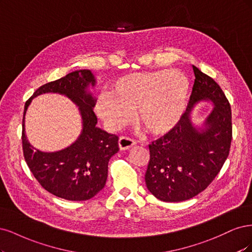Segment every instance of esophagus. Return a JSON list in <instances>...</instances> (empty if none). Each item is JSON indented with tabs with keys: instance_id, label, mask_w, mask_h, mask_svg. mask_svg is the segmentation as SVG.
<instances>
[{
	"instance_id": "obj_1",
	"label": "esophagus",
	"mask_w": 252,
	"mask_h": 252,
	"mask_svg": "<svg viewBox=\"0 0 252 252\" xmlns=\"http://www.w3.org/2000/svg\"><path fill=\"white\" fill-rule=\"evenodd\" d=\"M136 144V140H134L133 138L131 137H126V136H123L120 137L119 139V148L120 150H128L131 149L132 147Z\"/></svg>"
}]
</instances>
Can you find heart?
<instances>
[{"label":"heart","mask_w":252,"mask_h":252,"mask_svg":"<svg viewBox=\"0 0 252 252\" xmlns=\"http://www.w3.org/2000/svg\"><path fill=\"white\" fill-rule=\"evenodd\" d=\"M189 94V83L180 71L134 73L118 78L111 93L99 97L96 111L114 128L126 125L135 111L145 131L161 135L179 123Z\"/></svg>","instance_id":"1"}]
</instances>
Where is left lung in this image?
I'll use <instances>...</instances> for the list:
<instances>
[{
	"label": "left lung",
	"instance_id": "1",
	"mask_svg": "<svg viewBox=\"0 0 252 252\" xmlns=\"http://www.w3.org/2000/svg\"><path fill=\"white\" fill-rule=\"evenodd\" d=\"M196 79L186 111L177 126L149 145L145 183L157 199L181 202L197 196L212 183L229 155L232 140L228 99L215 80L192 66ZM215 104L206 129L196 131L190 121L192 105L200 100Z\"/></svg>",
	"mask_w": 252,
	"mask_h": 252
}]
</instances>
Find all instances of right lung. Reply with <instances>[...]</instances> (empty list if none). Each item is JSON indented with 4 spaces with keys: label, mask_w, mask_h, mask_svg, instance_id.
Segmentation results:
<instances>
[{
    "label": "right lung",
    "mask_w": 252,
    "mask_h": 252,
    "mask_svg": "<svg viewBox=\"0 0 252 252\" xmlns=\"http://www.w3.org/2000/svg\"><path fill=\"white\" fill-rule=\"evenodd\" d=\"M89 85H95L90 70L71 72L39 87L24 109L22 143L30 172L47 191L70 201L89 200L103 189L109 160L119 151V138L96 126L97 117L92 109L94 99L87 92ZM48 92L68 95L80 107L83 119V132L79 139L69 148L55 153H44L32 148L26 139L23 125L32 98Z\"/></svg>",
    "instance_id": "1"
}]
</instances>
